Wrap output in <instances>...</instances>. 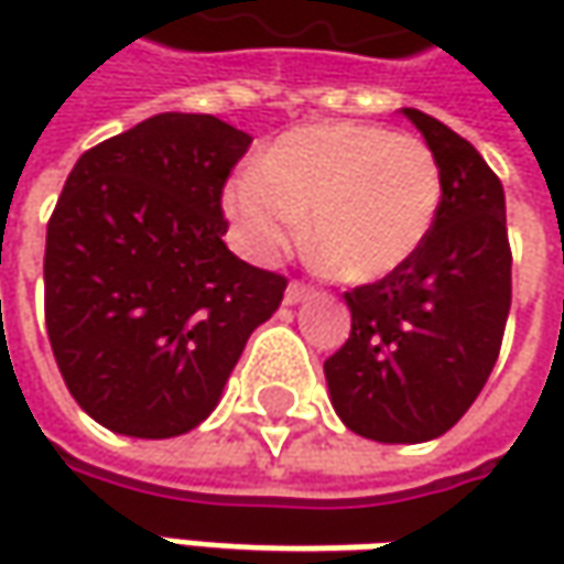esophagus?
I'll return each mask as SVG.
<instances>
[{"mask_svg":"<svg viewBox=\"0 0 564 564\" xmlns=\"http://www.w3.org/2000/svg\"><path fill=\"white\" fill-rule=\"evenodd\" d=\"M307 292H311V289H307L304 282H292V285L285 289V297H282V301H285V304L292 307V304H297V301H301V297H304Z\"/></svg>","mask_w":564,"mask_h":564,"instance_id":"1","label":"esophagus"}]
</instances>
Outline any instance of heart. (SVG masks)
<instances>
[{"instance_id":"1","label":"heart","mask_w":564,"mask_h":564,"mask_svg":"<svg viewBox=\"0 0 564 564\" xmlns=\"http://www.w3.org/2000/svg\"><path fill=\"white\" fill-rule=\"evenodd\" d=\"M443 204L430 143L364 121L304 124L272 141L226 187L241 250L272 263L304 231L326 270L373 282L423 248Z\"/></svg>"}]
</instances>
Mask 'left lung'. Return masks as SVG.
<instances>
[{
  "instance_id": "8db88e82",
  "label": "left lung",
  "mask_w": 564,
  "mask_h": 564,
  "mask_svg": "<svg viewBox=\"0 0 564 564\" xmlns=\"http://www.w3.org/2000/svg\"><path fill=\"white\" fill-rule=\"evenodd\" d=\"M401 112L443 169L440 216L404 267L345 292L351 336L323 364L341 423L373 443H426L462 421L492 373L511 307L502 182L448 124Z\"/></svg>"
}]
</instances>
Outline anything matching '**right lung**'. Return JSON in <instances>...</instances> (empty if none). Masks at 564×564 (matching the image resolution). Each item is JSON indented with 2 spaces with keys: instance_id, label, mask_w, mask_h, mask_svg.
I'll return each instance as SVG.
<instances>
[{
  "instance_id": "right-lung-1",
  "label": "right lung",
  "mask_w": 564,
  "mask_h": 564,
  "mask_svg": "<svg viewBox=\"0 0 564 564\" xmlns=\"http://www.w3.org/2000/svg\"><path fill=\"white\" fill-rule=\"evenodd\" d=\"M250 134L163 112L90 147L46 226V333L106 430L169 440L209 417L285 275L226 248L223 187Z\"/></svg>"
}]
</instances>
